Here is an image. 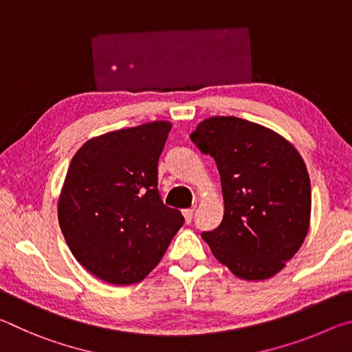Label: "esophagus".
<instances>
[{
  "mask_svg": "<svg viewBox=\"0 0 352 352\" xmlns=\"http://www.w3.org/2000/svg\"><path fill=\"white\" fill-rule=\"evenodd\" d=\"M192 216H194V210H183V217L186 223L192 222Z\"/></svg>",
  "mask_w": 352,
  "mask_h": 352,
  "instance_id": "1",
  "label": "esophagus"
}]
</instances>
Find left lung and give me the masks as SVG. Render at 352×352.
Masks as SVG:
<instances>
[{
    "mask_svg": "<svg viewBox=\"0 0 352 352\" xmlns=\"http://www.w3.org/2000/svg\"><path fill=\"white\" fill-rule=\"evenodd\" d=\"M190 141L217 164L223 219L204 231L219 262L248 281L272 278L294 258L309 230L311 180L281 135L234 116L200 122Z\"/></svg>",
    "mask_w": 352,
    "mask_h": 352,
    "instance_id": "8db88e82",
    "label": "left lung"
}]
</instances>
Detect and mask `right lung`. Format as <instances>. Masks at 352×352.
<instances>
[{"mask_svg": "<svg viewBox=\"0 0 352 352\" xmlns=\"http://www.w3.org/2000/svg\"><path fill=\"white\" fill-rule=\"evenodd\" d=\"M172 124L153 121L87 141L71 160L58 223L71 253L102 281L140 283L183 226L163 204L158 160Z\"/></svg>", "mask_w": 352, "mask_h": 352, "instance_id": "right-lung-1", "label": "right lung"}]
</instances>
